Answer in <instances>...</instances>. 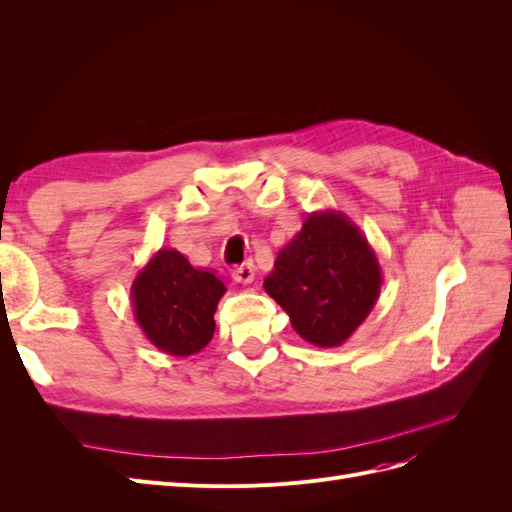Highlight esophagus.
I'll return each instance as SVG.
<instances>
[{
  "label": "esophagus",
  "instance_id": "1",
  "mask_svg": "<svg viewBox=\"0 0 512 512\" xmlns=\"http://www.w3.org/2000/svg\"><path fill=\"white\" fill-rule=\"evenodd\" d=\"M254 262H243V265L232 269V280L239 284H252L254 282Z\"/></svg>",
  "mask_w": 512,
  "mask_h": 512
}]
</instances>
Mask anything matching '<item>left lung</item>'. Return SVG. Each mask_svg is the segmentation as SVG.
<instances>
[{
	"mask_svg": "<svg viewBox=\"0 0 512 512\" xmlns=\"http://www.w3.org/2000/svg\"><path fill=\"white\" fill-rule=\"evenodd\" d=\"M292 329L318 348L342 346L374 309L382 269L374 247L346 213H309L265 277Z\"/></svg>",
	"mask_w": 512,
	"mask_h": 512,
	"instance_id": "8db88e82",
	"label": "left lung"
}]
</instances>
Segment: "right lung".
Wrapping results in <instances>:
<instances>
[{
    "instance_id": "add662e5",
    "label": "right lung",
    "mask_w": 512,
    "mask_h": 512,
    "mask_svg": "<svg viewBox=\"0 0 512 512\" xmlns=\"http://www.w3.org/2000/svg\"><path fill=\"white\" fill-rule=\"evenodd\" d=\"M226 286L211 271L196 269L173 247H162L136 273L130 288L134 320L158 350L192 356L213 337V314Z\"/></svg>"
}]
</instances>
